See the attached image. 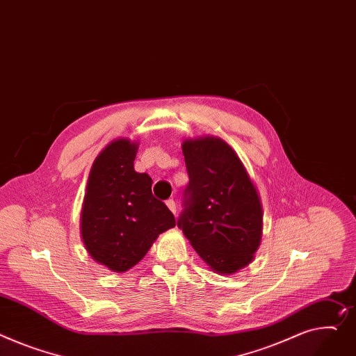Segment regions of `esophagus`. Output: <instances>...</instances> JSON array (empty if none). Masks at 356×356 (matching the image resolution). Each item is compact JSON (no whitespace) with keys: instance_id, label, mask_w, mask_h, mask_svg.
<instances>
[{"instance_id":"1","label":"esophagus","mask_w":356,"mask_h":356,"mask_svg":"<svg viewBox=\"0 0 356 356\" xmlns=\"http://www.w3.org/2000/svg\"><path fill=\"white\" fill-rule=\"evenodd\" d=\"M165 204H168V207L170 209V211L173 213V215H176V211H177V209H176V202H175L173 199H169L168 202H165Z\"/></svg>"}]
</instances>
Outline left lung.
<instances>
[{
	"instance_id": "obj_1",
	"label": "left lung",
	"mask_w": 356,
	"mask_h": 356,
	"mask_svg": "<svg viewBox=\"0 0 356 356\" xmlns=\"http://www.w3.org/2000/svg\"><path fill=\"white\" fill-rule=\"evenodd\" d=\"M188 173L184 210L177 222L203 262L215 273L248 266L262 242L264 209L245 164L225 140H183Z\"/></svg>"
}]
</instances>
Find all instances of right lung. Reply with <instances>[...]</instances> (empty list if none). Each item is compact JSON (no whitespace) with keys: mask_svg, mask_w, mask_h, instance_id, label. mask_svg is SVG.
<instances>
[{"mask_svg":"<svg viewBox=\"0 0 356 356\" xmlns=\"http://www.w3.org/2000/svg\"><path fill=\"white\" fill-rule=\"evenodd\" d=\"M138 143L115 138L94 160L81 207L80 233L88 256L123 273L137 265L159 234L176 226L152 193L153 180L134 170Z\"/></svg>","mask_w":356,"mask_h":356,"instance_id":"add662e5","label":"right lung"}]
</instances>
